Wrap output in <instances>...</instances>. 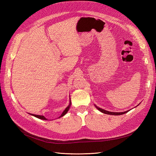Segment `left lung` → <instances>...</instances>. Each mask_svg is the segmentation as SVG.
Segmentation results:
<instances>
[{"label":"left lung","instance_id":"1","mask_svg":"<svg viewBox=\"0 0 156 156\" xmlns=\"http://www.w3.org/2000/svg\"><path fill=\"white\" fill-rule=\"evenodd\" d=\"M96 108H97L98 110L100 111L101 112H102V113H105V114H107V115H123L125 113H126V112H127L129 111H125V112H110V111H106V110H104V109L102 108H99L98 107H97V106L95 105Z\"/></svg>","mask_w":156,"mask_h":156}]
</instances>
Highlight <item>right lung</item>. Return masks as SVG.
Masks as SVG:
<instances>
[{"label": "right lung", "mask_w": 156, "mask_h": 156, "mask_svg": "<svg viewBox=\"0 0 156 156\" xmlns=\"http://www.w3.org/2000/svg\"><path fill=\"white\" fill-rule=\"evenodd\" d=\"M70 105H71V101H69V105L66 108V109L64 111V112H62V114L59 116V117H63V116H64L66 113H67L68 112V110L69 109V107H70ZM31 115H33V116H34V117H37V118H38V119H43V120H46V119L44 116H43V115H33V114H31Z\"/></svg>", "instance_id": "add662e5"}]
</instances>
